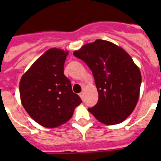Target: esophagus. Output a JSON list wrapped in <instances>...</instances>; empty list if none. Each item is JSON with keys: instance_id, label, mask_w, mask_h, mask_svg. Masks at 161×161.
I'll return each instance as SVG.
<instances>
[{"instance_id": "obj_1", "label": "esophagus", "mask_w": 161, "mask_h": 161, "mask_svg": "<svg viewBox=\"0 0 161 161\" xmlns=\"http://www.w3.org/2000/svg\"><path fill=\"white\" fill-rule=\"evenodd\" d=\"M79 96H80V98H82V99H83V97H84V93H83V92H82V93H79Z\"/></svg>"}]
</instances>
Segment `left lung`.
<instances>
[{
  "mask_svg": "<svg viewBox=\"0 0 161 161\" xmlns=\"http://www.w3.org/2000/svg\"><path fill=\"white\" fill-rule=\"evenodd\" d=\"M73 55L86 63L95 81L98 100L88 111L104 125L122 123L139 100L140 68L121 47L101 39L83 45Z\"/></svg>",
  "mask_w": 161,
  "mask_h": 161,
  "instance_id": "8db88e82",
  "label": "left lung"
}]
</instances>
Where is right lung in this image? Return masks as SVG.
Masks as SVG:
<instances>
[{"label":"right lung","mask_w":161,"mask_h":161,"mask_svg":"<svg viewBox=\"0 0 161 161\" xmlns=\"http://www.w3.org/2000/svg\"><path fill=\"white\" fill-rule=\"evenodd\" d=\"M68 51L48 49L24 73L19 90L22 106L33 120L43 127L53 129L70 119L80 97L63 72Z\"/></svg>","instance_id":"add662e5"}]
</instances>
